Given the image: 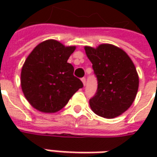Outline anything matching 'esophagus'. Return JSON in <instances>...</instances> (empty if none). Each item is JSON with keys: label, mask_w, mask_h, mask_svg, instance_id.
<instances>
[{"label": "esophagus", "mask_w": 157, "mask_h": 157, "mask_svg": "<svg viewBox=\"0 0 157 157\" xmlns=\"http://www.w3.org/2000/svg\"><path fill=\"white\" fill-rule=\"evenodd\" d=\"M82 83H83V86H86V78L85 77L82 78Z\"/></svg>", "instance_id": "1"}]
</instances>
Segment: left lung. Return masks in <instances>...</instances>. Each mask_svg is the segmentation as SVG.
Listing matches in <instances>:
<instances>
[{"mask_svg": "<svg viewBox=\"0 0 157 157\" xmlns=\"http://www.w3.org/2000/svg\"><path fill=\"white\" fill-rule=\"evenodd\" d=\"M84 48L98 83L96 95L89 101L91 109L102 118L121 115L138 92L139 75L132 59L122 48L110 44Z\"/></svg>", "mask_w": 157, "mask_h": 157, "instance_id": "8db88e82", "label": "left lung"}]
</instances>
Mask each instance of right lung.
<instances>
[{"instance_id": "obj_1", "label": "right lung", "mask_w": 157, "mask_h": 157, "mask_svg": "<svg viewBox=\"0 0 157 157\" xmlns=\"http://www.w3.org/2000/svg\"><path fill=\"white\" fill-rule=\"evenodd\" d=\"M76 48L55 39L41 42L26 59L21 71V87L33 108L53 113L65 107L83 86L67 62Z\"/></svg>"}]
</instances>
